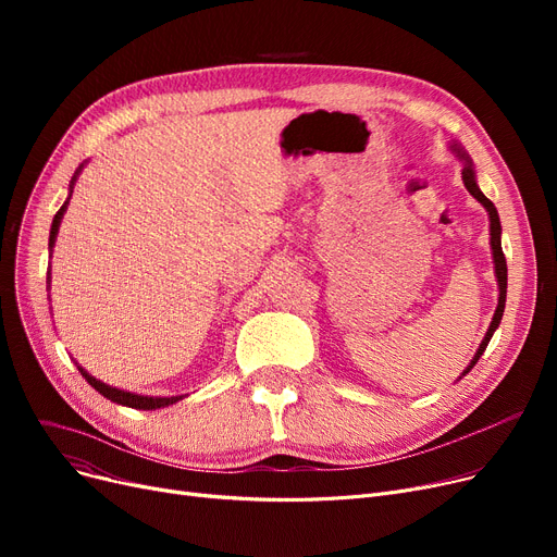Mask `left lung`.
<instances>
[{
	"label": "left lung",
	"instance_id": "left-lung-1",
	"mask_svg": "<svg viewBox=\"0 0 557 557\" xmlns=\"http://www.w3.org/2000/svg\"><path fill=\"white\" fill-rule=\"evenodd\" d=\"M447 149L454 153V158H458V160L462 162V183H465L467 191H470V194L483 205L487 216H490V248H492V259H494L496 284H499V305H496V311H494V315H492V323H490V327H487V332H485V336H483V341H481V345H479V349H476V355L472 357L470 366H467V368L462 370V374H460V376H465L467 372H470V370L476 366V361H479L481 355L485 352V347H487L492 334L496 332V327L502 325L504 309H506V290H508V267H506V257H504V250H502V221H499V212H496L494 202L479 189L472 158L467 156V151L462 149V146H460L458 141H454V139L449 141ZM460 376H458V379H460Z\"/></svg>",
	"mask_w": 557,
	"mask_h": 557
}]
</instances>
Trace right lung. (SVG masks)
<instances>
[{"label": "right lung", "instance_id": "add662e5", "mask_svg": "<svg viewBox=\"0 0 557 557\" xmlns=\"http://www.w3.org/2000/svg\"><path fill=\"white\" fill-rule=\"evenodd\" d=\"M83 166H85V162H83V164L76 169V173L72 175L70 196H67V200L63 202V208L55 212V216H53V221H51V230H49V255H51V250H53V244H55V237H58V230H61V221H63V216H65V212H67V205H70V198H72V191H74V183H76V178L81 175ZM49 284H51V271H47V286H49ZM76 368H78V372L85 376V382L90 384L97 393H101L106 399H110V401H114V404L128 406V408H137V411H156V408L171 406V404L181 401V399L185 397V395H175V397H151V395H137V393H131V391H120V388H112V386L103 384L101 379L92 376L90 372L83 370L78 363H76Z\"/></svg>", "mask_w": 557, "mask_h": 557}]
</instances>
